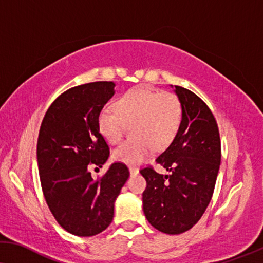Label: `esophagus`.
I'll list each match as a JSON object with an SVG mask.
<instances>
[{
    "instance_id": "34e87169",
    "label": "esophagus",
    "mask_w": 263,
    "mask_h": 263,
    "mask_svg": "<svg viewBox=\"0 0 263 263\" xmlns=\"http://www.w3.org/2000/svg\"><path fill=\"white\" fill-rule=\"evenodd\" d=\"M130 173H131V175H137V174L139 173V169L136 167H130Z\"/></svg>"
}]
</instances>
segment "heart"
Instances as JSON below:
<instances>
[{"label":"heart","instance_id":"1","mask_svg":"<svg viewBox=\"0 0 263 263\" xmlns=\"http://www.w3.org/2000/svg\"><path fill=\"white\" fill-rule=\"evenodd\" d=\"M105 107L98 116V127L110 144L119 143L125 126L131 125V136L117 147L114 160L126 164H138L156 149L168 146L175 138L182 119L180 99L170 91H158L147 86L127 90L114 103Z\"/></svg>","mask_w":263,"mask_h":263}]
</instances>
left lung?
Returning <instances> with one entry per match:
<instances>
[{
	"label": "left lung",
	"mask_w": 263,
	"mask_h": 263,
	"mask_svg": "<svg viewBox=\"0 0 263 263\" xmlns=\"http://www.w3.org/2000/svg\"><path fill=\"white\" fill-rule=\"evenodd\" d=\"M173 87V86H172ZM182 119L172 144L156 158L169 172L140 169L146 180L143 211L158 231L179 235L193 228L212 198L220 165V137L206 103L193 91L175 86Z\"/></svg>",
	"instance_id": "obj_1"
}]
</instances>
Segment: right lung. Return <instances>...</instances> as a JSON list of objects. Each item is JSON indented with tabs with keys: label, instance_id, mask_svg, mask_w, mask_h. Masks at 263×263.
Here are the masks:
<instances>
[{
	"label": "right lung",
	"instance_id": "1",
	"mask_svg": "<svg viewBox=\"0 0 263 263\" xmlns=\"http://www.w3.org/2000/svg\"><path fill=\"white\" fill-rule=\"evenodd\" d=\"M114 87L99 81L70 88L49 107L40 126L36 160L44 197L58 224L80 237L108 228L114 201L130 176L121 162L98 180L89 170L91 165L101 168L109 157L98 116Z\"/></svg>",
	"mask_w": 263,
	"mask_h": 263
}]
</instances>
